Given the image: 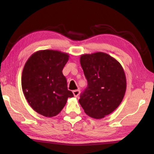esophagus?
<instances>
[{
	"label": "esophagus",
	"instance_id": "34e87169",
	"mask_svg": "<svg viewBox=\"0 0 154 154\" xmlns=\"http://www.w3.org/2000/svg\"><path fill=\"white\" fill-rule=\"evenodd\" d=\"M80 90L79 89H77V90H75L73 91V95L75 97H78L79 95L80 94Z\"/></svg>",
	"mask_w": 154,
	"mask_h": 154
}]
</instances>
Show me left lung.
<instances>
[{
    "label": "left lung",
    "instance_id": "8db88e82",
    "mask_svg": "<svg viewBox=\"0 0 154 154\" xmlns=\"http://www.w3.org/2000/svg\"><path fill=\"white\" fill-rule=\"evenodd\" d=\"M80 63L88 85L79 102L88 116L103 119L119 107L125 95L124 69L116 59L100 51L81 55Z\"/></svg>",
    "mask_w": 154,
    "mask_h": 154
}]
</instances>
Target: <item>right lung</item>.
I'll use <instances>...</instances> for the list:
<instances>
[{
  "mask_svg": "<svg viewBox=\"0 0 154 154\" xmlns=\"http://www.w3.org/2000/svg\"><path fill=\"white\" fill-rule=\"evenodd\" d=\"M69 55L57 50L35 52L26 62L22 73V89L35 112L45 117L57 115L73 94L67 89L62 73Z\"/></svg>",
  "mask_w": 154,
  "mask_h": 154,
  "instance_id": "add662e5",
  "label": "right lung"
}]
</instances>
